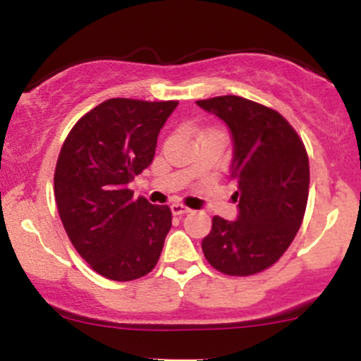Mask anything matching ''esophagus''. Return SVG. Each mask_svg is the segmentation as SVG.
<instances>
[{
	"instance_id": "1",
	"label": "esophagus",
	"mask_w": 361,
	"mask_h": 361,
	"mask_svg": "<svg viewBox=\"0 0 361 361\" xmlns=\"http://www.w3.org/2000/svg\"><path fill=\"white\" fill-rule=\"evenodd\" d=\"M171 212H173V215H185V214L192 212V209H188V207L183 205V204H173L171 205Z\"/></svg>"
}]
</instances>
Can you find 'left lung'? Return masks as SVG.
Wrapping results in <instances>:
<instances>
[{"label": "left lung", "instance_id": "1", "mask_svg": "<svg viewBox=\"0 0 361 361\" xmlns=\"http://www.w3.org/2000/svg\"><path fill=\"white\" fill-rule=\"evenodd\" d=\"M197 105L229 127L239 202L235 221L212 219L202 251L226 275H255L276 263L300 229L309 195L307 152L293 127L268 106L234 94Z\"/></svg>", "mask_w": 361, "mask_h": 361}]
</instances>
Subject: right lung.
<instances>
[{"label": "right lung", "mask_w": 361, "mask_h": 361, "mask_svg": "<svg viewBox=\"0 0 361 361\" xmlns=\"http://www.w3.org/2000/svg\"><path fill=\"white\" fill-rule=\"evenodd\" d=\"M176 105L110 98L78 120L62 144L54 173L62 226L105 279H140L163 251L171 210L135 200L128 186L152 163L157 135Z\"/></svg>", "instance_id": "obj_1"}]
</instances>
